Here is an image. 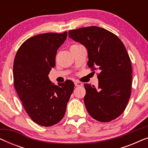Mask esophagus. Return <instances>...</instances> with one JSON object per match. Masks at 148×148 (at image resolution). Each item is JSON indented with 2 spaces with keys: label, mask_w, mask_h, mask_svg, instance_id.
Instances as JSON below:
<instances>
[{
  "label": "esophagus",
  "mask_w": 148,
  "mask_h": 148,
  "mask_svg": "<svg viewBox=\"0 0 148 148\" xmlns=\"http://www.w3.org/2000/svg\"><path fill=\"white\" fill-rule=\"evenodd\" d=\"M75 86L76 87H81L83 86V84L81 82H75Z\"/></svg>",
  "instance_id": "34e87169"
}]
</instances>
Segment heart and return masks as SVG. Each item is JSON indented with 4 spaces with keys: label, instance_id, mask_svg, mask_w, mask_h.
Returning a JSON list of instances; mask_svg holds the SVG:
<instances>
[{
    "label": "heart",
    "instance_id": "1",
    "mask_svg": "<svg viewBox=\"0 0 148 148\" xmlns=\"http://www.w3.org/2000/svg\"><path fill=\"white\" fill-rule=\"evenodd\" d=\"M82 45H81L80 44H73V45H71V48H78L79 47V46H82Z\"/></svg>",
    "mask_w": 148,
    "mask_h": 148
}]
</instances>
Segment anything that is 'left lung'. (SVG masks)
<instances>
[{
	"label": "left lung",
	"mask_w": 148,
	"mask_h": 148,
	"mask_svg": "<svg viewBox=\"0 0 148 148\" xmlns=\"http://www.w3.org/2000/svg\"><path fill=\"white\" fill-rule=\"evenodd\" d=\"M69 36L87 48L88 65L92 71L100 70L98 89L84 85L88 113L100 122L116 119L125 110L131 94L132 67L124 44L115 34L97 26L70 30Z\"/></svg>",
	"instance_id": "left-lung-1"
}]
</instances>
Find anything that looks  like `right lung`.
Here are the masks:
<instances>
[{"label":"right lung","mask_w":148,"mask_h":148,"mask_svg":"<svg viewBox=\"0 0 148 148\" xmlns=\"http://www.w3.org/2000/svg\"><path fill=\"white\" fill-rule=\"evenodd\" d=\"M66 36L67 32L29 38L21 44L14 59L16 92L30 119L41 126H52L63 118L73 92L72 81L54 85L48 78L55 66L57 50Z\"/></svg>","instance_id":"1"}]
</instances>
